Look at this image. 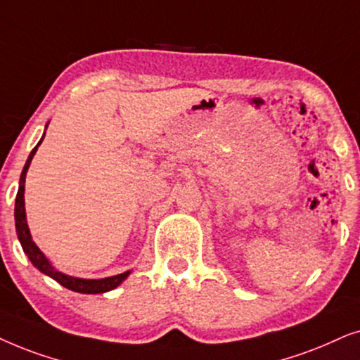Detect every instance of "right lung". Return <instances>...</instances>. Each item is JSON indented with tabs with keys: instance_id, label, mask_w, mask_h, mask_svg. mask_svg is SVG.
Instances as JSON below:
<instances>
[{
	"instance_id": "add662e5",
	"label": "right lung",
	"mask_w": 360,
	"mask_h": 360,
	"mask_svg": "<svg viewBox=\"0 0 360 360\" xmlns=\"http://www.w3.org/2000/svg\"><path fill=\"white\" fill-rule=\"evenodd\" d=\"M47 128V127H46ZM44 140V136L41 138V141L37 143V146L31 151L30 158H27L26 165L22 167L21 172V179H19V189L16 194V204H14V220H16V232H18V238L21 242V247L24 253H26L27 258H30L32 265H34L37 270L44 275L54 278L57 283H60L64 288L77 291V293H85V295H97V293H107L110 290H115L117 286L122 283V281L127 280V276L130 275L131 271H124L120 273V275L115 276H108V278H102V280H85V278H75V276H69L65 273L57 271L54 266L51 265V262L47 260L44 253L39 250V247L32 242L30 227H27L26 222V210H24V183H26V172L27 167H30L32 156L36 155L37 148Z\"/></svg>"
}]
</instances>
